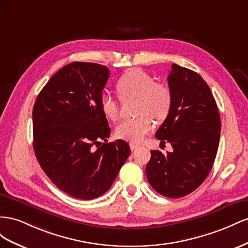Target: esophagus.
<instances>
[{
    "mask_svg": "<svg viewBox=\"0 0 248 248\" xmlns=\"http://www.w3.org/2000/svg\"><path fill=\"white\" fill-rule=\"evenodd\" d=\"M139 147V145L138 144H136V143H130V148H131V151H134V150H136V148H138Z\"/></svg>",
    "mask_w": 248,
    "mask_h": 248,
    "instance_id": "esophagus-1",
    "label": "esophagus"
}]
</instances>
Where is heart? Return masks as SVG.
I'll list each match as a JSON object with an SVG mask.
<instances>
[{
  "label": "heart",
  "mask_w": 248,
  "mask_h": 248,
  "mask_svg": "<svg viewBox=\"0 0 248 248\" xmlns=\"http://www.w3.org/2000/svg\"><path fill=\"white\" fill-rule=\"evenodd\" d=\"M119 95L138 97V117L123 120L115 129V135L132 142H139L146 134L153 131L154 120L164 119L171 107V93L165 85L155 83L154 78L139 68H134L124 74L116 83ZM101 109L108 119L116 120L119 115L117 102L113 96L104 93L100 98Z\"/></svg>",
  "instance_id": "b5f03b06"
}]
</instances>
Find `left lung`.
Here are the masks:
<instances>
[{"label":"left lung","mask_w":248,"mask_h":248,"mask_svg":"<svg viewBox=\"0 0 248 248\" xmlns=\"http://www.w3.org/2000/svg\"><path fill=\"white\" fill-rule=\"evenodd\" d=\"M171 107L155 133L173 152L151 151L145 168L151 186L170 199L199 188L216 158L221 123L215 98L202 78L193 70L172 64L168 76Z\"/></svg>","instance_id":"left-lung-1"}]
</instances>
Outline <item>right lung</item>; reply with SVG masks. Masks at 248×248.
<instances>
[{"instance_id":"add662e5","label":"right lung","mask_w":248,"mask_h":248,"mask_svg":"<svg viewBox=\"0 0 248 248\" xmlns=\"http://www.w3.org/2000/svg\"><path fill=\"white\" fill-rule=\"evenodd\" d=\"M109 76L96 63H69L48 80L33 107L38 163L76 199L93 200L108 191L131 153L125 141L107 140L111 130L100 98Z\"/></svg>"}]
</instances>
